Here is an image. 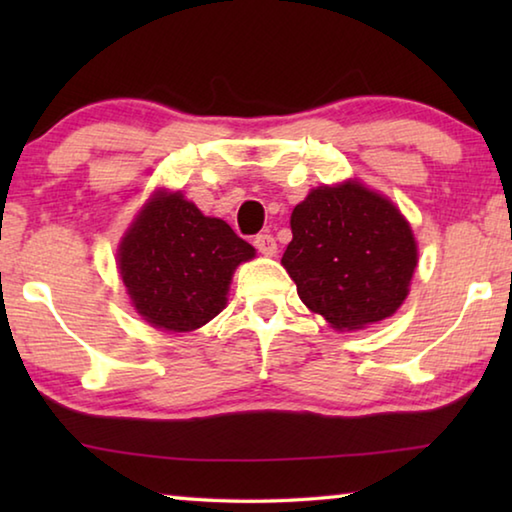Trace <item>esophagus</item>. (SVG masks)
I'll list each match as a JSON object with an SVG mask.
<instances>
[{"label":"esophagus","instance_id":"obj_1","mask_svg":"<svg viewBox=\"0 0 512 512\" xmlns=\"http://www.w3.org/2000/svg\"><path fill=\"white\" fill-rule=\"evenodd\" d=\"M253 244H255L259 253L266 255V257H273L277 253V244H275L273 235H257Z\"/></svg>","mask_w":512,"mask_h":512}]
</instances>
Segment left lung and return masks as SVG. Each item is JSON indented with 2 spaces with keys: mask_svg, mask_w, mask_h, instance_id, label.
Listing matches in <instances>:
<instances>
[{
  "mask_svg": "<svg viewBox=\"0 0 512 512\" xmlns=\"http://www.w3.org/2000/svg\"><path fill=\"white\" fill-rule=\"evenodd\" d=\"M282 266L298 296L339 332L393 316L418 266L413 230L397 207L357 180L316 187L291 214Z\"/></svg>",
  "mask_w": 512,
  "mask_h": 512,
  "instance_id": "8db88e82",
  "label": "left lung"
}]
</instances>
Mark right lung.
I'll use <instances>...</instances> for the list:
<instances>
[{
	"label": "right lung",
	"instance_id": "right-lung-1",
	"mask_svg": "<svg viewBox=\"0 0 512 512\" xmlns=\"http://www.w3.org/2000/svg\"><path fill=\"white\" fill-rule=\"evenodd\" d=\"M255 248L180 192H155L121 239L117 264L133 307L167 332H192L228 302L235 268Z\"/></svg>",
	"mask_w": 512,
	"mask_h": 512
}]
</instances>
